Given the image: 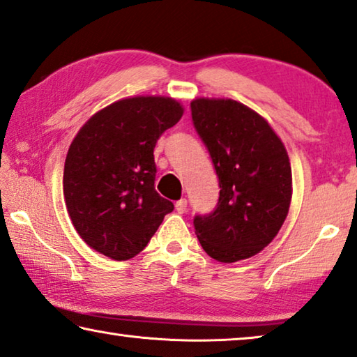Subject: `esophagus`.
I'll use <instances>...</instances> for the list:
<instances>
[{
    "label": "esophagus",
    "instance_id": "obj_1",
    "mask_svg": "<svg viewBox=\"0 0 357 357\" xmlns=\"http://www.w3.org/2000/svg\"><path fill=\"white\" fill-rule=\"evenodd\" d=\"M185 209H188V200H185V199L178 200L176 202V211L179 214H183V213H185Z\"/></svg>",
    "mask_w": 357,
    "mask_h": 357
}]
</instances>
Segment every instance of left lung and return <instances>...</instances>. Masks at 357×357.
<instances>
[{
    "mask_svg": "<svg viewBox=\"0 0 357 357\" xmlns=\"http://www.w3.org/2000/svg\"><path fill=\"white\" fill-rule=\"evenodd\" d=\"M190 107L220 188L218 208L195 216V235L219 262L250 259L273 241L289 213V155L270 123L240 101L195 98Z\"/></svg>",
    "mask_w": 357,
    "mask_h": 357,
    "instance_id": "left-lung-1",
    "label": "left lung"
}]
</instances>
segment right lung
I'll use <instances>...</instances> for the list:
<instances>
[{
    "mask_svg": "<svg viewBox=\"0 0 357 357\" xmlns=\"http://www.w3.org/2000/svg\"><path fill=\"white\" fill-rule=\"evenodd\" d=\"M184 107L160 95L117 100L89 119L68 149L63 195L87 245L114 260L144 250L173 203L154 188V148Z\"/></svg>",
    "mask_w": 357,
    "mask_h": 357,
    "instance_id": "right-lung-1",
    "label": "right lung"
}]
</instances>
